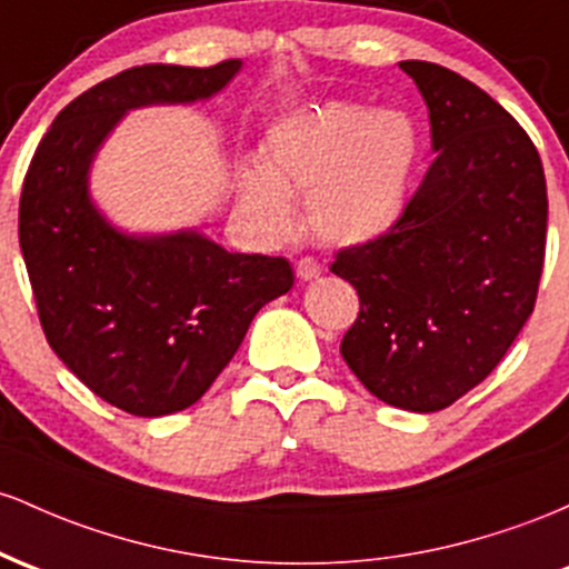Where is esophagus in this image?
<instances>
[{"label": "esophagus", "mask_w": 569, "mask_h": 569, "mask_svg": "<svg viewBox=\"0 0 569 569\" xmlns=\"http://www.w3.org/2000/svg\"><path fill=\"white\" fill-rule=\"evenodd\" d=\"M296 271L301 279H315V277H319V271H322V268H319V263L311 258V254H303V258L296 263Z\"/></svg>", "instance_id": "esophagus-1"}]
</instances>
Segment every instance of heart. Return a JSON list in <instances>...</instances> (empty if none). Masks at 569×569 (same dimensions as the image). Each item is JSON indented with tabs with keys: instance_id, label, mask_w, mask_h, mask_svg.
<instances>
[{
	"instance_id": "heart-1",
	"label": "heart",
	"mask_w": 569,
	"mask_h": 569,
	"mask_svg": "<svg viewBox=\"0 0 569 569\" xmlns=\"http://www.w3.org/2000/svg\"><path fill=\"white\" fill-rule=\"evenodd\" d=\"M422 133L408 112H370L352 101H328L282 120L263 163L241 174V196L254 220L287 233L292 199H306L311 228L333 244H362L403 212Z\"/></svg>"
}]
</instances>
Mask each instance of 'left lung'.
<instances>
[{
  "label": "left lung",
  "mask_w": 569,
  "mask_h": 569,
  "mask_svg": "<svg viewBox=\"0 0 569 569\" xmlns=\"http://www.w3.org/2000/svg\"><path fill=\"white\" fill-rule=\"evenodd\" d=\"M430 110L436 158L392 228L336 252L360 296L341 355L406 411L451 406L497 368L532 315L546 258V174L529 133L487 91L400 61Z\"/></svg>",
  "instance_id": "1"
}]
</instances>
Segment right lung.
Segmentation results:
<instances>
[{"label": "right lung", "instance_id": "add662e5", "mask_svg": "<svg viewBox=\"0 0 569 569\" xmlns=\"http://www.w3.org/2000/svg\"><path fill=\"white\" fill-rule=\"evenodd\" d=\"M239 67L144 63L88 88L56 114L23 177L18 239L42 333L82 385L133 417L193 406L296 277L287 258L228 252L199 233H118L88 201V166L126 110L207 99Z\"/></svg>", "mask_w": 569, "mask_h": 569}]
</instances>
